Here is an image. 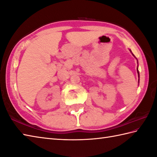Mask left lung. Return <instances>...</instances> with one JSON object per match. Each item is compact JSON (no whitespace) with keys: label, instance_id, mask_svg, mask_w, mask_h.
<instances>
[{"label":"left lung","instance_id":"obj_1","mask_svg":"<svg viewBox=\"0 0 157 157\" xmlns=\"http://www.w3.org/2000/svg\"><path fill=\"white\" fill-rule=\"evenodd\" d=\"M133 56H134V55H133ZM137 73H138V77H139V78H140V73H139V71H138V69L137 68Z\"/></svg>","mask_w":157,"mask_h":157}]
</instances>
